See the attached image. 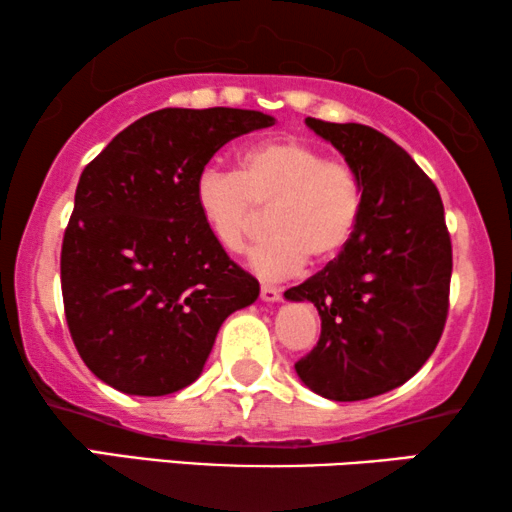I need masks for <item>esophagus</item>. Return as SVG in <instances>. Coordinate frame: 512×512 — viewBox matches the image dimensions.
Returning a JSON list of instances; mask_svg holds the SVG:
<instances>
[{"label": "esophagus", "instance_id": "34e87169", "mask_svg": "<svg viewBox=\"0 0 512 512\" xmlns=\"http://www.w3.org/2000/svg\"><path fill=\"white\" fill-rule=\"evenodd\" d=\"M261 300H265V303H277V300H282V293H279L277 286L263 284L261 286Z\"/></svg>", "mask_w": 512, "mask_h": 512}]
</instances>
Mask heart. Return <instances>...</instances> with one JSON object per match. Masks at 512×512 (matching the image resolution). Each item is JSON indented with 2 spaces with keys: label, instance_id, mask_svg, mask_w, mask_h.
Returning a JSON list of instances; mask_svg holds the SVG:
<instances>
[{
  "label": "heart",
  "instance_id": "heart-1",
  "mask_svg": "<svg viewBox=\"0 0 512 512\" xmlns=\"http://www.w3.org/2000/svg\"><path fill=\"white\" fill-rule=\"evenodd\" d=\"M195 205L207 233L237 251L268 207V230L247 251L263 279H286L305 261L326 265L349 247L363 214V186L345 160L305 139L284 137L249 146L240 172L205 167L195 177Z\"/></svg>",
  "mask_w": 512,
  "mask_h": 512
}]
</instances>
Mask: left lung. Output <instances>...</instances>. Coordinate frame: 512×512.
<instances>
[{
    "mask_svg": "<svg viewBox=\"0 0 512 512\" xmlns=\"http://www.w3.org/2000/svg\"><path fill=\"white\" fill-rule=\"evenodd\" d=\"M359 174L363 214L342 254L284 293L321 317L317 347L296 363L305 387L363 401L401 387L443 335L452 242L433 181L387 135L361 123L305 118Z\"/></svg>",
    "mask_w": 512,
    "mask_h": 512,
    "instance_id": "obj_1",
    "label": "left lung"
}]
</instances>
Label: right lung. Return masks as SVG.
Instances as JSON below:
<instances>
[{
    "label": "right lung",
    "mask_w": 512,
    "mask_h": 512,
    "mask_svg": "<svg viewBox=\"0 0 512 512\" xmlns=\"http://www.w3.org/2000/svg\"><path fill=\"white\" fill-rule=\"evenodd\" d=\"M251 109H160L81 172L60 254L69 333L95 377L130 396L198 380L216 333L258 282L207 233L195 177L230 139L270 128Z\"/></svg>",
    "instance_id": "right-lung-1"
}]
</instances>
